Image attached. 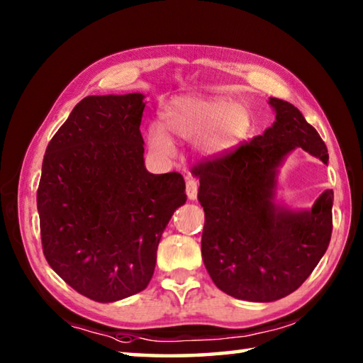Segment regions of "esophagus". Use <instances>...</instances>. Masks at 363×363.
<instances>
[{"label": "esophagus", "instance_id": "esophagus-1", "mask_svg": "<svg viewBox=\"0 0 363 363\" xmlns=\"http://www.w3.org/2000/svg\"><path fill=\"white\" fill-rule=\"evenodd\" d=\"M186 192H187V197L191 200L197 199V192H199V182L192 179V177H187L186 181Z\"/></svg>", "mask_w": 363, "mask_h": 363}]
</instances>
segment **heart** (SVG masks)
Masks as SVG:
<instances>
[{"label":"heart","instance_id":"1","mask_svg":"<svg viewBox=\"0 0 363 363\" xmlns=\"http://www.w3.org/2000/svg\"><path fill=\"white\" fill-rule=\"evenodd\" d=\"M161 121L177 139H195V150L208 160L233 152L249 134L252 124L245 106L228 96L203 95L174 96L163 106ZM165 131L160 124H152L147 140L155 153L168 158L174 153V142Z\"/></svg>","mask_w":363,"mask_h":363}]
</instances>
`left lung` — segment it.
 Here are the masks:
<instances>
[{"mask_svg": "<svg viewBox=\"0 0 363 363\" xmlns=\"http://www.w3.org/2000/svg\"><path fill=\"white\" fill-rule=\"evenodd\" d=\"M276 121L262 135L194 169L205 210L202 257L210 278L240 301L273 302L306 281L330 245L333 191L312 210L276 205L278 168L297 147L328 163L318 132L298 109L269 99Z\"/></svg>", "mask_w": 363, "mask_h": 363, "instance_id": "obj_1", "label": "left lung"}]
</instances>
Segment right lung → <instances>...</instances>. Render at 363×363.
Returning <instances> with one entry per match:
<instances>
[{
    "label": "right lung",
    "mask_w": 363,
    "mask_h": 363,
    "mask_svg": "<svg viewBox=\"0 0 363 363\" xmlns=\"http://www.w3.org/2000/svg\"><path fill=\"white\" fill-rule=\"evenodd\" d=\"M143 99L85 96L43 157L37 208L45 258L95 302L145 289L161 234L187 200L179 172L152 174L145 168Z\"/></svg>",
    "instance_id": "right-lung-1"
}]
</instances>
